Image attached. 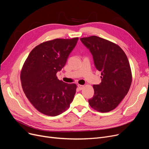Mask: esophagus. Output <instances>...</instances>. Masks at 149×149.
Instances as JSON below:
<instances>
[{
  "label": "esophagus",
  "instance_id": "obj_1",
  "mask_svg": "<svg viewBox=\"0 0 149 149\" xmlns=\"http://www.w3.org/2000/svg\"><path fill=\"white\" fill-rule=\"evenodd\" d=\"M77 86H78V88H79V89H80V90H81V89H83V87H84V86L83 85H77Z\"/></svg>",
  "mask_w": 149,
  "mask_h": 149
}]
</instances>
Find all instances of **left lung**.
<instances>
[{
  "label": "left lung",
  "mask_w": 149,
  "mask_h": 149,
  "mask_svg": "<svg viewBox=\"0 0 149 149\" xmlns=\"http://www.w3.org/2000/svg\"><path fill=\"white\" fill-rule=\"evenodd\" d=\"M93 57L95 67L101 72L102 81L94 85L93 97L89 105L101 113L110 111L118 107L130 89L132 71L127 56L117 44L91 36L80 38Z\"/></svg>",
  "instance_id": "1"
}]
</instances>
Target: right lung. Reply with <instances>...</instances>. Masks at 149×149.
Segmentation results:
<instances>
[{"label": "right lung", "mask_w": 149, "mask_h": 149, "mask_svg": "<svg viewBox=\"0 0 149 149\" xmlns=\"http://www.w3.org/2000/svg\"><path fill=\"white\" fill-rule=\"evenodd\" d=\"M79 38L55 39L35 47L25 60L21 73L22 89L38 111L56 116L70 107L75 84L59 80L56 73L65 66Z\"/></svg>", "instance_id": "obj_1"}]
</instances>
